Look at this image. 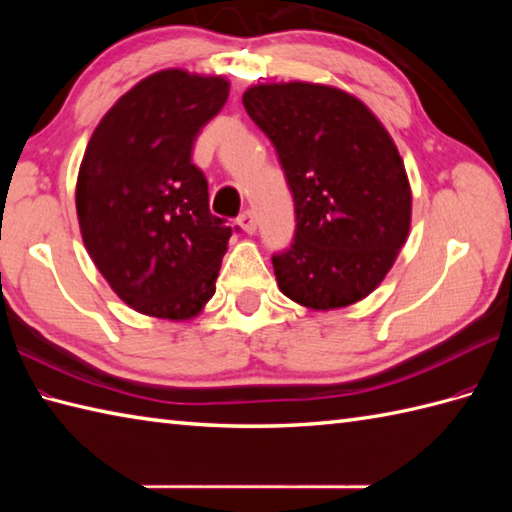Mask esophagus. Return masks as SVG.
Wrapping results in <instances>:
<instances>
[{
  "label": "esophagus",
  "mask_w": 512,
  "mask_h": 512,
  "mask_svg": "<svg viewBox=\"0 0 512 512\" xmlns=\"http://www.w3.org/2000/svg\"><path fill=\"white\" fill-rule=\"evenodd\" d=\"M239 224H242V228H244L246 233H255L257 231L255 211L253 209H246L242 215H239Z\"/></svg>",
  "instance_id": "1"
}]
</instances>
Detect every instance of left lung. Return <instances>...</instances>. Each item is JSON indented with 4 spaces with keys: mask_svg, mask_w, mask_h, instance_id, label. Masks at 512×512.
I'll return each mask as SVG.
<instances>
[{
    "mask_svg": "<svg viewBox=\"0 0 512 512\" xmlns=\"http://www.w3.org/2000/svg\"><path fill=\"white\" fill-rule=\"evenodd\" d=\"M242 101L275 145L295 202V237L273 255L281 292L314 310L367 297L411 220L409 180L387 129L328 85H255Z\"/></svg>",
    "mask_w": 512,
    "mask_h": 512,
    "instance_id": "1",
    "label": "left lung"
}]
</instances>
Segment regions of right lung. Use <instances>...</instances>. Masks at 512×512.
<instances>
[{
	"label": "right lung",
	"instance_id": "add662e5",
	"mask_svg": "<svg viewBox=\"0 0 512 512\" xmlns=\"http://www.w3.org/2000/svg\"><path fill=\"white\" fill-rule=\"evenodd\" d=\"M226 99L222 76L156 72L118 99L85 149L83 244L116 295L149 317L189 319L215 292L233 228L211 213L191 154Z\"/></svg>",
	"mask_w": 512,
	"mask_h": 512
}]
</instances>
